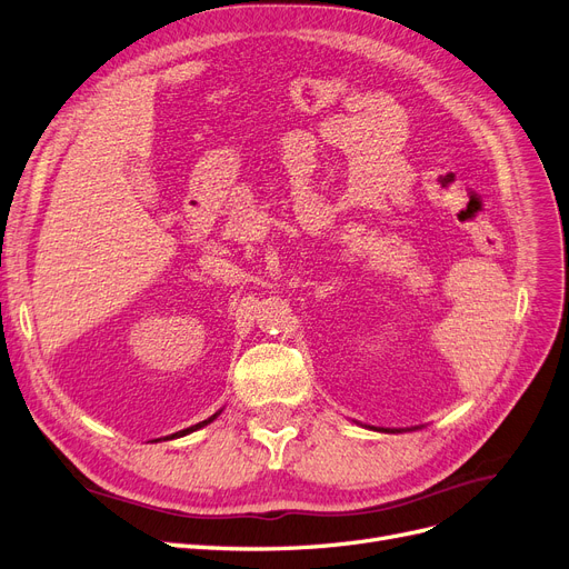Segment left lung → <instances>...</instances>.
Listing matches in <instances>:
<instances>
[{"instance_id": "1", "label": "left lung", "mask_w": 569, "mask_h": 569, "mask_svg": "<svg viewBox=\"0 0 569 569\" xmlns=\"http://www.w3.org/2000/svg\"><path fill=\"white\" fill-rule=\"evenodd\" d=\"M379 430H386V433H390V430H388V428H379Z\"/></svg>"}]
</instances>
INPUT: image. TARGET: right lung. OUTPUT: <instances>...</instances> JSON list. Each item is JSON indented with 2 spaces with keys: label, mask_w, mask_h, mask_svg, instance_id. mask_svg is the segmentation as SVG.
Wrapping results in <instances>:
<instances>
[{
  "label": "right lung",
  "mask_w": 569,
  "mask_h": 569,
  "mask_svg": "<svg viewBox=\"0 0 569 569\" xmlns=\"http://www.w3.org/2000/svg\"><path fill=\"white\" fill-rule=\"evenodd\" d=\"M219 415H221V411H217V415H213V417H209V419H204V421H200V423H194V426H190V428H186V430H179V433H173V436H169L167 440H173V438H183V436L192 433V430H198V428H202V426L211 423V421H213V419H217Z\"/></svg>",
  "instance_id": "right-lung-1"
}]
</instances>
